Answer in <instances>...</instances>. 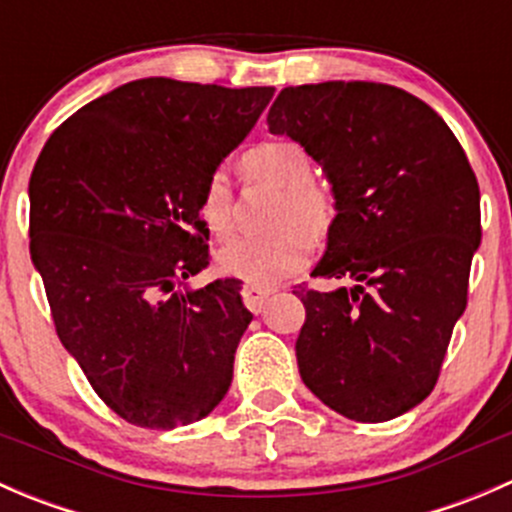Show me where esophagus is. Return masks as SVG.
Returning a JSON list of instances; mask_svg holds the SVG:
<instances>
[{"label":"esophagus","instance_id":"34e87169","mask_svg":"<svg viewBox=\"0 0 512 512\" xmlns=\"http://www.w3.org/2000/svg\"><path fill=\"white\" fill-rule=\"evenodd\" d=\"M270 294H272V289L252 287V285L242 287V299H245L247 309H250V312H255V314L265 309V302H267V297H270Z\"/></svg>","mask_w":512,"mask_h":512}]
</instances>
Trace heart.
<instances>
[{"instance_id": "1", "label": "heart", "mask_w": 512, "mask_h": 512, "mask_svg": "<svg viewBox=\"0 0 512 512\" xmlns=\"http://www.w3.org/2000/svg\"><path fill=\"white\" fill-rule=\"evenodd\" d=\"M242 173L282 190L267 237H240L218 252V267L252 287H275L302 270L309 241L322 240L334 223V198L312 180V158L294 141H267L242 156ZM198 218L205 230L225 240L235 225V190L225 170H213L198 195Z\"/></svg>"}]
</instances>
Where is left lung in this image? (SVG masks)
<instances>
[{
	"label": "left lung",
	"mask_w": 512,
	"mask_h": 512,
	"mask_svg": "<svg viewBox=\"0 0 512 512\" xmlns=\"http://www.w3.org/2000/svg\"><path fill=\"white\" fill-rule=\"evenodd\" d=\"M267 126L332 183L337 218L312 277L354 280L297 292L307 309L299 376L337 414L391 421L431 394L466 312L480 245L476 173L446 121L389 84L287 86Z\"/></svg>",
	"instance_id": "obj_1"
}]
</instances>
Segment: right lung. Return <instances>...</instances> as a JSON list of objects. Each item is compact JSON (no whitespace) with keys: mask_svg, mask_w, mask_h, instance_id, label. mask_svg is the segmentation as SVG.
Segmentation results:
<instances>
[{"mask_svg":"<svg viewBox=\"0 0 512 512\" xmlns=\"http://www.w3.org/2000/svg\"><path fill=\"white\" fill-rule=\"evenodd\" d=\"M272 94L138 79L66 118L36 160L29 252L56 334L133 426H188L230 389L252 322L240 282L180 287L210 265L200 188Z\"/></svg>","mask_w":512,"mask_h":512,"instance_id":"right-lung-1","label":"right lung"}]
</instances>
